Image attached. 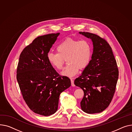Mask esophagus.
Wrapping results in <instances>:
<instances>
[{
	"mask_svg": "<svg viewBox=\"0 0 132 132\" xmlns=\"http://www.w3.org/2000/svg\"><path fill=\"white\" fill-rule=\"evenodd\" d=\"M71 86H75V85L74 84V81L72 79H71Z\"/></svg>",
	"mask_w": 132,
	"mask_h": 132,
	"instance_id": "obj_1",
	"label": "esophagus"
}]
</instances>
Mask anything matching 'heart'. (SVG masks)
Returning <instances> with one entry per match:
<instances>
[{
  "mask_svg": "<svg viewBox=\"0 0 132 132\" xmlns=\"http://www.w3.org/2000/svg\"><path fill=\"white\" fill-rule=\"evenodd\" d=\"M57 53L50 52L47 55L51 65L58 70L63 69L65 60L68 64L61 75L72 77L78 72L79 70L86 68L92 55V46L86 40H79L68 38L60 43L56 47Z\"/></svg>",
  "mask_w": 132,
  "mask_h": 132,
  "instance_id": "heart-1",
  "label": "heart"
}]
</instances>
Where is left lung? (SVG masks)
<instances>
[{
  "mask_svg": "<svg viewBox=\"0 0 132 132\" xmlns=\"http://www.w3.org/2000/svg\"><path fill=\"white\" fill-rule=\"evenodd\" d=\"M79 34L92 40L93 52L88 65L74 83L84 93L82 110L89 114L100 113L108 107L113 97L119 76L117 62L104 39L90 32Z\"/></svg>",
  "mask_w": 132,
  "mask_h": 132,
  "instance_id": "8db88e82",
  "label": "left lung"
}]
</instances>
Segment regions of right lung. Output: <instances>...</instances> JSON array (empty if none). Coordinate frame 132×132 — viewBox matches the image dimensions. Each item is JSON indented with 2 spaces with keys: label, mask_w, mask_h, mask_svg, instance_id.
I'll list each match as a JSON object with an SVG mask.
<instances>
[{
  "label": "right lung",
  "mask_w": 132,
  "mask_h": 132,
  "mask_svg": "<svg viewBox=\"0 0 132 132\" xmlns=\"http://www.w3.org/2000/svg\"><path fill=\"white\" fill-rule=\"evenodd\" d=\"M59 35L36 38L21 52L17 67L16 79L23 99L33 112L44 116L57 110L60 94L71 86L70 79L60 76L47 59Z\"/></svg>",
  "instance_id": "obj_1"
}]
</instances>
